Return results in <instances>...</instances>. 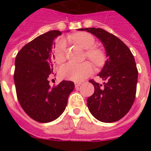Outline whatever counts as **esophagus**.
Wrapping results in <instances>:
<instances>
[{
	"mask_svg": "<svg viewBox=\"0 0 151 151\" xmlns=\"http://www.w3.org/2000/svg\"><path fill=\"white\" fill-rule=\"evenodd\" d=\"M81 85V82H75V87L76 88H78Z\"/></svg>",
	"mask_w": 151,
	"mask_h": 151,
	"instance_id": "34e87169",
	"label": "esophagus"
}]
</instances>
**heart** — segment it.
Here are the masks:
<instances>
[{
	"mask_svg": "<svg viewBox=\"0 0 151 151\" xmlns=\"http://www.w3.org/2000/svg\"><path fill=\"white\" fill-rule=\"evenodd\" d=\"M73 41L83 49L86 51V55L88 59L97 66H100L104 63L105 55L103 51L96 48L94 36L88 33H78L71 37ZM66 40L59 39L53 47V55L55 61L61 63L66 59ZM93 67L91 63L85 62L83 63L76 64L68 63L62 66L59 69V76L63 79L73 81H81L92 73Z\"/></svg>",
	"mask_w": 151,
	"mask_h": 151,
	"instance_id": "b5f03b06",
	"label": "heart"
}]
</instances>
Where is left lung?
I'll return each mask as SVG.
<instances>
[{"label": "left lung", "instance_id": "8db88e82", "mask_svg": "<svg viewBox=\"0 0 151 151\" xmlns=\"http://www.w3.org/2000/svg\"><path fill=\"white\" fill-rule=\"evenodd\" d=\"M78 30L89 32L99 38L107 57L98 74L103 85L89 81L95 91L87 99L88 110L100 122H117L129 112L136 98L138 70L133 55L123 41L104 29L92 27Z\"/></svg>", "mask_w": 151, "mask_h": 151}]
</instances>
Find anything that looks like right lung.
Here are the masks:
<instances>
[{
	"mask_svg": "<svg viewBox=\"0 0 151 151\" xmlns=\"http://www.w3.org/2000/svg\"><path fill=\"white\" fill-rule=\"evenodd\" d=\"M61 34L59 30L41 34L22 47L15 58L18 100L29 117L41 123L52 122L63 113L74 88L70 81H63L53 88L49 85L48 78L54 74V40Z\"/></svg>",
	"mask_w": 151,
	"mask_h": 151,
	"instance_id": "1",
	"label": "right lung"
}]
</instances>
